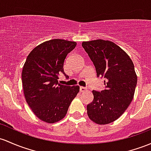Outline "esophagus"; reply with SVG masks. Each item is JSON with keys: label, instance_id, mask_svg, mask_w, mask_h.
I'll return each mask as SVG.
<instances>
[{"label": "esophagus", "instance_id": "esophagus-1", "mask_svg": "<svg viewBox=\"0 0 151 151\" xmlns=\"http://www.w3.org/2000/svg\"><path fill=\"white\" fill-rule=\"evenodd\" d=\"M86 90H87V88H85V87H82V86L80 87V91H81V92H82V93L86 91Z\"/></svg>", "mask_w": 151, "mask_h": 151}]
</instances>
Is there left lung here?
Wrapping results in <instances>:
<instances>
[{
  "label": "left lung",
  "mask_w": 151,
  "mask_h": 151,
  "mask_svg": "<svg viewBox=\"0 0 151 151\" xmlns=\"http://www.w3.org/2000/svg\"><path fill=\"white\" fill-rule=\"evenodd\" d=\"M82 47L95 66L97 77L104 76L105 88L92 91L93 100L87 105L89 119L98 124L117 119L134 97L137 77L129 56L109 40L83 42Z\"/></svg>",
  "instance_id": "left-lung-1"
}]
</instances>
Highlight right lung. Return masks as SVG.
Listing matches in <instances>:
<instances>
[{
  "label": "right lung",
  "instance_id": "1",
  "mask_svg": "<svg viewBox=\"0 0 151 151\" xmlns=\"http://www.w3.org/2000/svg\"><path fill=\"white\" fill-rule=\"evenodd\" d=\"M76 42L55 39L40 44L27 56L22 78L26 101L40 120L55 123L65 116L71 101L77 96L78 86L58 83L68 54Z\"/></svg>",
  "mask_w": 151,
  "mask_h": 151
}]
</instances>
